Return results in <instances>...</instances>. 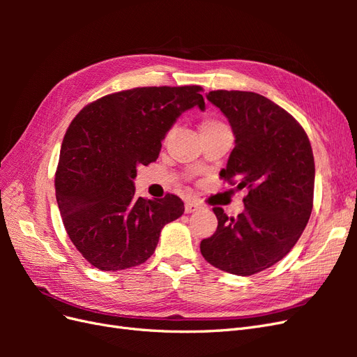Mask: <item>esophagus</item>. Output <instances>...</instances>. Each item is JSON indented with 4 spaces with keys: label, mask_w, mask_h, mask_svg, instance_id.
<instances>
[{
    "label": "esophagus",
    "mask_w": 357,
    "mask_h": 357,
    "mask_svg": "<svg viewBox=\"0 0 357 357\" xmlns=\"http://www.w3.org/2000/svg\"><path fill=\"white\" fill-rule=\"evenodd\" d=\"M198 208H199V205L197 202H193V201H186L185 202V211L186 213H193V211H197Z\"/></svg>",
    "instance_id": "esophagus-1"
}]
</instances>
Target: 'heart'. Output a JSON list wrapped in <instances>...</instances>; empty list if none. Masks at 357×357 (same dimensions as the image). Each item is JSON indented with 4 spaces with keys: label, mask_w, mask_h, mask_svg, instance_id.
I'll return each instance as SVG.
<instances>
[{
    "label": "heart",
    "mask_w": 357,
    "mask_h": 357,
    "mask_svg": "<svg viewBox=\"0 0 357 357\" xmlns=\"http://www.w3.org/2000/svg\"><path fill=\"white\" fill-rule=\"evenodd\" d=\"M225 126L223 123H220L219 121H214V119H205V121L201 123V131L204 129H213V128H222Z\"/></svg>",
    "instance_id": "heart-1"
}]
</instances>
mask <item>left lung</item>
Masks as SVG:
<instances>
[{
  "label": "left lung",
  "mask_w": 357,
  "mask_h": 357,
  "mask_svg": "<svg viewBox=\"0 0 357 357\" xmlns=\"http://www.w3.org/2000/svg\"><path fill=\"white\" fill-rule=\"evenodd\" d=\"M207 100L228 119L235 147L220 177L247 189L244 211H213L218 229L201 241L205 261L225 273L252 275L291 250L305 229L314 195V158L302 126L255 92L211 91Z\"/></svg>",
  "instance_id": "obj_1"
}]
</instances>
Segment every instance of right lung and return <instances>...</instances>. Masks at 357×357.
Here are the masks:
<instances>
[{
  "label": "right lung",
  "instance_id": "1",
  "mask_svg": "<svg viewBox=\"0 0 357 357\" xmlns=\"http://www.w3.org/2000/svg\"><path fill=\"white\" fill-rule=\"evenodd\" d=\"M199 86L135 88L89 104L63 137L56 201L70 240L101 271L142 265L160 231L185 211L176 195L135 197L139 165L155 162L162 139L193 107L205 110Z\"/></svg>",
  "mask_w": 357,
  "mask_h": 357
}]
</instances>
